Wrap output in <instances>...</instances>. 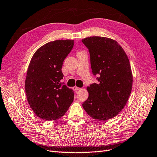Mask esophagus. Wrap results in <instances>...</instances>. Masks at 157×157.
<instances>
[{"mask_svg":"<svg viewBox=\"0 0 157 157\" xmlns=\"http://www.w3.org/2000/svg\"><path fill=\"white\" fill-rule=\"evenodd\" d=\"M72 89H73V90L74 91H78V90H79V87H76V86H74V87H72Z\"/></svg>","mask_w":157,"mask_h":157,"instance_id":"esophagus-1","label":"esophagus"}]
</instances>
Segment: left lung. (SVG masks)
Wrapping results in <instances>:
<instances>
[{"instance_id": "1", "label": "left lung", "mask_w": 157, "mask_h": 157, "mask_svg": "<svg viewBox=\"0 0 157 157\" xmlns=\"http://www.w3.org/2000/svg\"><path fill=\"white\" fill-rule=\"evenodd\" d=\"M82 41L90 55L93 75H98V82L87 87L89 97L82 106L93 119H111L124 109L132 91L133 77L129 59L113 39L94 36Z\"/></svg>"}]
</instances>
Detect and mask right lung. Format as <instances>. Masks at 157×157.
<instances>
[{
    "instance_id": "add662e5",
    "label": "right lung",
    "mask_w": 157,
    "mask_h": 157,
    "mask_svg": "<svg viewBox=\"0 0 157 157\" xmlns=\"http://www.w3.org/2000/svg\"><path fill=\"white\" fill-rule=\"evenodd\" d=\"M74 44V40L49 42L30 61L25 81L26 97L31 109L41 119H59L74 101V91L61 82L62 64Z\"/></svg>"
}]
</instances>
